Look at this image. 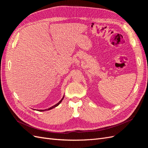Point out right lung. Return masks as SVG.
<instances>
[{
    "mask_svg": "<svg viewBox=\"0 0 148 148\" xmlns=\"http://www.w3.org/2000/svg\"><path fill=\"white\" fill-rule=\"evenodd\" d=\"M64 97H62V99L59 102H58L57 103V104H56V105H54V106H52L51 107H50V108H49V109H44V110H39V111H40V112H42V111H46V110H51V109H53V108H55V107H57V106H59L60 104V103H61V102L62 101V100H63L64 99Z\"/></svg>",
    "mask_w": 148,
    "mask_h": 148,
    "instance_id": "1",
    "label": "right lung"
}]
</instances>
